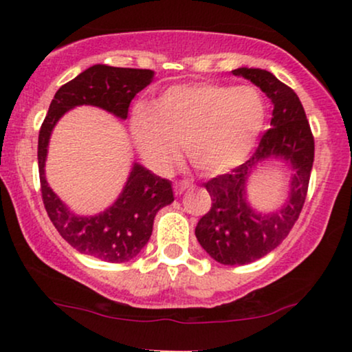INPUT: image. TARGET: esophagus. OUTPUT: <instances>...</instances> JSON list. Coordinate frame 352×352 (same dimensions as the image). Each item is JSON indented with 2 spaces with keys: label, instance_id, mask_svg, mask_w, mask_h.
I'll return each instance as SVG.
<instances>
[{
  "label": "esophagus",
  "instance_id": "34e87169",
  "mask_svg": "<svg viewBox=\"0 0 352 352\" xmlns=\"http://www.w3.org/2000/svg\"><path fill=\"white\" fill-rule=\"evenodd\" d=\"M189 187H190V181H187V179L175 182V192H176V194H182V192H184L186 189H189Z\"/></svg>",
  "mask_w": 352,
  "mask_h": 352
}]
</instances>
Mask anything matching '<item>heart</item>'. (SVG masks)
<instances>
[{"mask_svg": "<svg viewBox=\"0 0 352 352\" xmlns=\"http://www.w3.org/2000/svg\"><path fill=\"white\" fill-rule=\"evenodd\" d=\"M264 118L266 105L254 88L199 83L170 88L155 107H136L131 134L139 153L155 170L176 162L186 144L192 165L216 175L252 152Z\"/></svg>", "mask_w": 352, "mask_h": 352, "instance_id": "heart-1", "label": "heart"}]
</instances>
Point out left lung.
Segmentation results:
<instances>
[{
  "label": "left lung",
  "instance_id": "obj_1",
  "mask_svg": "<svg viewBox=\"0 0 352 352\" xmlns=\"http://www.w3.org/2000/svg\"><path fill=\"white\" fill-rule=\"evenodd\" d=\"M272 100L271 128L264 131L256 151L230 173L205 182L211 208L201 216L195 235L211 258L221 264L242 266L266 256L278 247L300 218L314 162V136L295 91L261 69H237ZM269 156H283L296 168L287 205L277 214L261 217L244 201V182L256 163Z\"/></svg>",
  "mask_w": 352,
  "mask_h": 352
}]
</instances>
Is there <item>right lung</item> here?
<instances>
[{
  "label": "right lung",
  "instance_id": "obj_1",
  "mask_svg": "<svg viewBox=\"0 0 352 352\" xmlns=\"http://www.w3.org/2000/svg\"><path fill=\"white\" fill-rule=\"evenodd\" d=\"M152 70L93 65L62 85L51 100L38 134V171L41 199L51 223L76 252L107 263H124L136 256L152 235L153 218L175 200L171 182L141 165H134L118 200L91 218L72 214L45 177V160L51 131L62 115L75 105H96L120 118L128 117L129 104L151 83Z\"/></svg>",
  "mask_w": 352,
  "mask_h": 352
}]
</instances>
